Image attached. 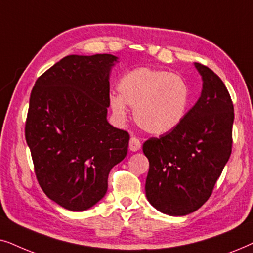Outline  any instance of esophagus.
I'll return each mask as SVG.
<instances>
[{"instance_id": "esophagus-1", "label": "esophagus", "mask_w": 253, "mask_h": 253, "mask_svg": "<svg viewBox=\"0 0 253 253\" xmlns=\"http://www.w3.org/2000/svg\"><path fill=\"white\" fill-rule=\"evenodd\" d=\"M141 148L140 140L135 136H132L129 140V149L132 151H137Z\"/></svg>"}]
</instances>
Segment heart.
<instances>
[{
    "label": "heart",
    "mask_w": 253,
    "mask_h": 253,
    "mask_svg": "<svg viewBox=\"0 0 253 253\" xmlns=\"http://www.w3.org/2000/svg\"><path fill=\"white\" fill-rule=\"evenodd\" d=\"M118 95H111L109 105L119 121L126 120L134 107L137 126L153 135L176 128L186 114L190 90L183 77L164 70L137 68L121 77Z\"/></svg>",
    "instance_id": "b5f03b06"
}]
</instances>
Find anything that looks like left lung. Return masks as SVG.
Listing matches in <instances>:
<instances>
[{"mask_svg":"<svg viewBox=\"0 0 253 253\" xmlns=\"http://www.w3.org/2000/svg\"><path fill=\"white\" fill-rule=\"evenodd\" d=\"M203 91L176 128L143 143L149 160L147 199L157 211L183 216L203 206L230 157L234 104L222 80L195 62Z\"/></svg>","mask_w":253,"mask_h":253,"instance_id":"1","label":"left lung"}]
</instances>
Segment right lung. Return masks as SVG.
Segmentation results:
<instances>
[{"label": "right lung", "instance_id": "obj_1", "mask_svg": "<svg viewBox=\"0 0 253 253\" xmlns=\"http://www.w3.org/2000/svg\"><path fill=\"white\" fill-rule=\"evenodd\" d=\"M117 56L68 55L38 77L25 123L35 173L66 210H89L105 195L112 168L126 157L129 134L106 119Z\"/></svg>", "mask_w": 253, "mask_h": 253}]
</instances>
